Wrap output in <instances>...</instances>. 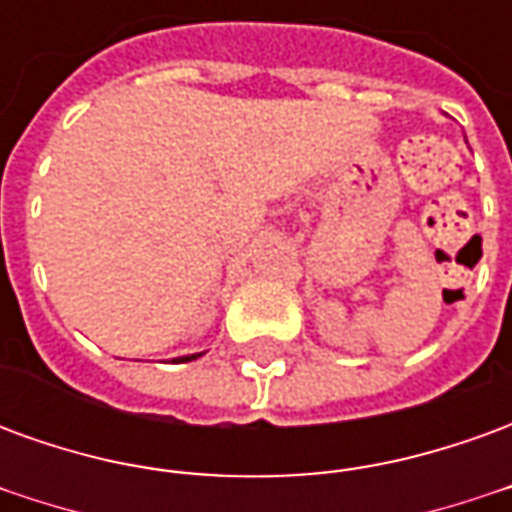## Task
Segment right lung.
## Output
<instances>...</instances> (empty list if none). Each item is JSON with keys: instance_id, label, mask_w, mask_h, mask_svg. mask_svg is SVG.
Instances as JSON below:
<instances>
[{"instance_id": "right-lung-1", "label": "right lung", "mask_w": 512, "mask_h": 512, "mask_svg": "<svg viewBox=\"0 0 512 512\" xmlns=\"http://www.w3.org/2000/svg\"><path fill=\"white\" fill-rule=\"evenodd\" d=\"M200 354H191V356H183V359H178V362H191V359H197Z\"/></svg>"}]
</instances>
